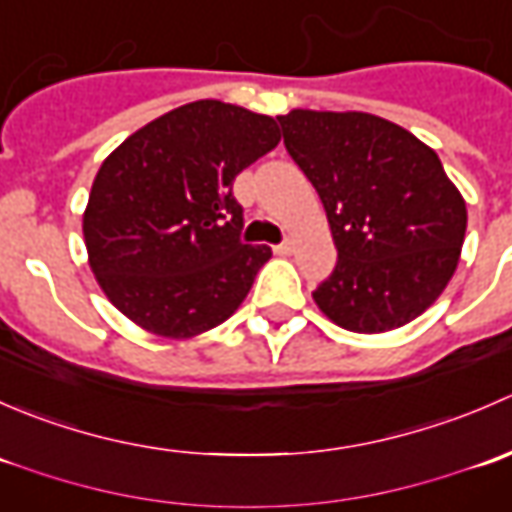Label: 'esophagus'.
<instances>
[{
  "label": "esophagus",
  "mask_w": 512,
  "mask_h": 512,
  "mask_svg": "<svg viewBox=\"0 0 512 512\" xmlns=\"http://www.w3.org/2000/svg\"><path fill=\"white\" fill-rule=\"evenodd\" d=\"M275 252H277V255H289V252H292V242H289V240L280 242V245H275Z\"/></svg>",
  "instance_id": "1"
}]
</instances>
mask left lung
I'll return each instance as SVG.
<instances>
[{
	"label": "left lung",
	"instance_id": "left-lung-1",
	"mask_svg": "<svg viewBox=\"0 0 512 512\" xmlns=\"http://www.w3.org/2000/svg\"><path fill=\"white\" fill-rule=\"evenodd\" d=\"M277 121L337 245L332 275L312 292L319 309L359 334L426 312L456 272L468 223L436 151L371 113L294 108Z\"/></svg>",
	"mask_w": 512,
	"mask_h": 512
}]
</instances>
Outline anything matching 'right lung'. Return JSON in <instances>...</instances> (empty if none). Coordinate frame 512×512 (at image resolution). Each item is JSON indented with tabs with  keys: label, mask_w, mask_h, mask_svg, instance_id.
<instances>
[{
	"label": "right lung",
	"mask_w": 512,
	"mask_h": 512,
	"mask_svg": "<svg viewBox=\"0 0 512 512\" xmlns=\"http://www.w3.org/2000/svg\"><path fill=\"white\" fill-rule=\"evenodd\" d=\"M280 143L275 118L195 101L128 136L98 168L84 213L91 270L148 332L195 337L223 324L272 257L240 240L232 180Z\"/></svg>",
	"instance_id": "add662e5"
}]
</instances>
